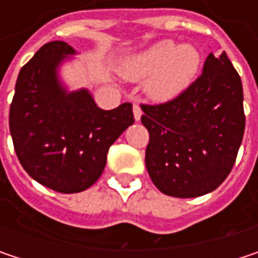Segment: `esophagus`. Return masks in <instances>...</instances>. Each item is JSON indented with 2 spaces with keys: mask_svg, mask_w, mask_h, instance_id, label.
Listing matches in <instances>:
<instances>
[{
  "mask_svg": "<svg viewBox=\"0 0 258 258\" xmlns=\"http://www.w3.org/2000/svg\"><path fill=\"white\" fill-rule=\"evenodd\" d=\"M133 115H134V119L136 121H140V118H142V109H140L139 104H134L133 106Z\"/></svg>",
  "mask_w": 258,
  "mask_h": 258,
  "instance_id": "obj_1",
  "label": "esophagus"
}]
</instances>
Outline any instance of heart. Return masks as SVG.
<instances>
[{
	"mask_svg": "<svg viewBox=\"0 0 258 258\" xmlns=\"http://www.w3.org/2000/svg\"><path fill=\"white\" fill-rule=\"evenodd\" d=\"M200 53L191 44L160 40L127 56L121 75L128 80H146L145 89L155 101H169L185 92L197 76Z\"/></svg>",
	"mask_w": 258,
	"mask_h": 258,
	"instance_id": "obj_1",
	"label": "heart"
}]
</instances>
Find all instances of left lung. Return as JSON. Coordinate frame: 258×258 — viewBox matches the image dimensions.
Wrapping results in <instances>:
<instances>
[{"instance_id":"1","label":"left lung","mask_w":258,"mask_h":258,"mask_svg":"<svg viewBox=\"0 0 258 258\" xmlns=\"http://www.w3.org/2000/svg\"><path fill=\"white\" fill-rule=\"evenodd\" d=\"M142 110V124L149 131L145 163L161 192L199 197L229 176L245 113L242 82L226 52L209 53L200 78L179 97Z\"/></svg>"}]
</instances>
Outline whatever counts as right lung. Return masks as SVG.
Returning <instances> with one entry per match:
<instances>
[{
    "label": "right lung",
    "instance_id": "add662e5",
    "mask_svg": "<svg viewBox=\"0 0 258 258\" xmlns=\"http://www.w3.org/2000/svg\"><path fill=\"white\" fill-rule=\"evenodd\" d=\"M78 52L66 41L41 46L22 67L10 106V134L25 172L64 194L98 179L109 148L134 122L131 103L103 110L86 88L69 91L59 69Z\"/></svg>",
    "mask_w": 258,
    "mask_h": 258
}]
</instances>
